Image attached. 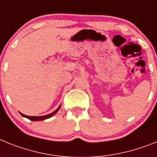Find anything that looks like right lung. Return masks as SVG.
<instances>
[{
	"instance_id": "obj_1",
	"label": "right lung",
	"mask_w": 157,
	"mask_h": 157,
	"mask_svg": "<svg viewBox=\"0 0 157 157\" xmlns=\"http://www.w3.org/2000/svg\"><path fill=\"white\" fill-rule=\"evenodd\" d=\"M60 107H61V105H60L59 107H58V109H57L56 111H54V112L51 113V114H47V115H44V116H28V115H25V114H22V113H20V114H21L23 117H25V118H28V119L31 120V121H40V120H45V119H46V118H50L51 116H53L54 114H55L56 113L59 111Z\"/></svg>"
}]
</instances>
